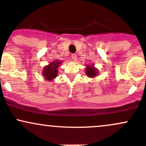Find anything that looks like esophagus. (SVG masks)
<instances>
[{
  "instance_id": "1",
  "label": "esophagus",
  "mask_w": 146,
  "mask_h": 146,
  "mask_svg": "<svg viewBox=\"0 0 146 146\" xmlns=\"http://www.w3.org/2000/svg\"><path fill=\"white\" fill-rule=\"evenodd\" d=\"M71 58H72V59H73V61H76L78 59V56L76 55V54H72Z\"/></svg>"
}]
</instances>
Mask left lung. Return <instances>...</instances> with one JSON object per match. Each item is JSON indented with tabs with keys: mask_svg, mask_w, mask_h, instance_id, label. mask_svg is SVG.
<instances>
[{
	"mask_svg": "<svg viewBox=\"0 0 146 146\" xmlns=\"http://www.w3.org/2000/svg\"><path fill=\"white\" fill-rule=\"evenodd\" d=\"M85 74L88 76L89 78H95L99 74L98 73V69L95 67L94 64H92L91 65H86V68H85Z\"/></svg>",
	"mask_w": 146,
	"mask_h": 146,
	"instance_id": "8db88e82",
	"label": "left lung"
}]
</instances>
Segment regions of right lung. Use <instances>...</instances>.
Segmentation results:
<instances>
[{
  "instance_id": "obj_1",
  "label": "right lung",
  "mask_w": 146,
  "mask_h": 146,
  "mask_svg": "<svg viewBox=\"0 0 146 146\" xmlns=\"http://www.w3.org/2000/svg\"><path fill=\"white\" fill-rule=\"evenodd\" d=\"M61 63H62V61L56 60L44 67L42 73V76L44 77L45 80L51 82L56 78L58 73V67L61 64Z\"/></svg>"
}]
</instances>
